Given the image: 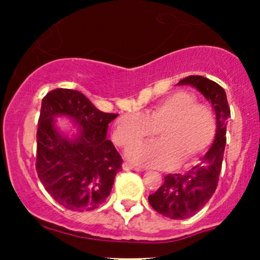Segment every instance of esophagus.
<instances>
[{
  "label": "esophagus",
  "instance_id": "34e87169",
  "mask_svg": "<svg viewBox=\"0 0 260 260\" xmlns=\"http://www.w3.org/2000/svg\"><path fill=\"white\" fill-rule=\"evenodd\" d=\"M123 169L124 170H133V171H142V169H141V167H138V166H135V165H132L131 164V162H124V164H123Z\"/></svg>",
  "mask_w": 260,
  "mask_h": 260
}]
</instances>
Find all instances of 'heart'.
I'll return each instance as SVG.
<instances>
[{"label": "heart", "instance_id": "heart-1", "mask_svg": "<svg viewBox=\"0 0 260 260\" xmlns=\"http://www.w3.org/2000/svg\"><path fill=\"white\" fill-rule=\"evenodd\" d=\"M157 132L159 142L135 147L133 162L152 167H190L210 148L216 135V118L208 104L198 103L190 91L179 90L145 113H127L115 120L113 140L131 148Z\"/></svg>", "mask_w": 260, "mask_h": 260}]
</instances>
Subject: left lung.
Returning a JSON list of instances; mask_svg holds the SVG:
<instances>
[{
    "label": "left lung",
    "mask_w": 260,
    "mask_h": 260,
    "mask_svg": "<svg viewBox=\"0 0 260 260\" xmlns=\"http://www.w3.org/2000/svg\"><path fill=\"white\" fill-rule=\"evenodd\" d=\"M179 84H191L211 102L216 113V135L200 164L185 174H169L158 190L148 196L157 212L170 219L190 217L206 205L216 190L226 143V125L230 117L225 90L217 83L200 75L183 78Z\"/></svg>",
    "instance_id": "obj_1"
}]
</instances>
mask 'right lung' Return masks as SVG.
<instances>
[{"label": "right lung", "instance_id": "add662e5", "mask_svg": "<svg viewBox=\"0 0 260 260\" xmlns=\"http://www.w3.org/2000/svg\"><path fill=\"white\" fill-rule=\"evenodd\" d=\"M68 115L80 127L74 140L62 138L53 117ZM118 114L96 109L83 93L57 88L41 102L36 132V172L56 203L72 211H90L104 203L123 159L107 138Z\"/></svg>", "mask_w": 260, "mask_h": 260}]
</instances>
